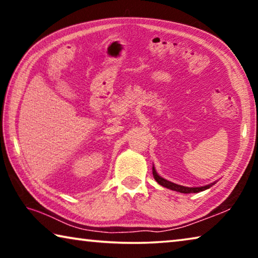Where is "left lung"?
<instances>
[{
  "label": "left lung",
  "instance_id": "1",
  "mask_svg": "<svg viewBox=\"0 0 258 258\" xmlns=\"http://www.w3.org/2000/svg\"><path fill=\"white\" fill-rule=\"evenodd\" d=\"M152 174H154L155 180L158 182L160 185H163L165 187H167V189H171V190H174V191L182 192V194H197V192L209 189V187H211L212 185L215 184V182H214V183H211V184L205 185V186H200V187H187V186L178 185V184H175V183H172V182H169L167 180H165V178H163L161 176H159L158 174H157L155 167H152Z\"/></svg>",
  "mask_w": 258,
  "mask_h": 258
}]
</instances>
